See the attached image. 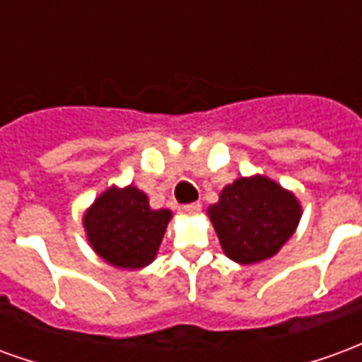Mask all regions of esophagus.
I'll list each match as a JSON object with an SVG mask.
<instances>
[{
	"label": "esophagus",
	"instance_id": "esophagus-1",
	"mask_svg": "<svg viewBox=\"0 0 362 362\" xmlns=\"http://www.w3.org/2000/svg\"><path fill=\"white\" fill-rule=\"evenodd\" d=\"M199 211H202V204H199V202H194V204H188V205H182V213H186V215H197Z\"/></svg>",
	"mask_w": 362,
	"mask_h": 362
}]
</instances>
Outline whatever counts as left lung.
Here are the masks:
<instances>
[{"label":"left lung","instance_id":"8db88e82","mask_svg":"<svg viewBox=\"0 0 362 362\" xmlns=\"http://www.w3.org/2000/svg\"><path fill=\"white\" fill-rule=\"evenodd\" d=\"M209 217L228 258L258 264L277 254L293 236L300 205L269 178H238L221 192Z\"/></svg>","mask_w":362,"mask_h":362}]
</instances>
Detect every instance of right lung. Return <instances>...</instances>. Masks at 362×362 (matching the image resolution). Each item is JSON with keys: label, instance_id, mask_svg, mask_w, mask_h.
Listing matches in <instances>:
<instances>
[{"label": "right lung", "instance_id": "right-lung-1", "mask_svg": "<svg viewBox=\"0 0 362 362\" xmlns=\"http://www.w3.org/2000/svg\"><path fill=\"white\" fill-rule=\"evenodd\" d=\"M168 221L170 211H153L147 196L127 186L104 192L83 223L90 246L100 258L116 267L137 269L155 259Z\"/></svg>", "mask_w": 362, "mask_h": 362}]
</instances>
